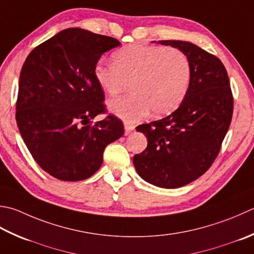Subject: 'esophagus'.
<instances>
[{
  "label": "esophagus",
  "mask_w": 254,
  "mask_h": 254,
  "mask_svg": "<svg viewBox=\"0 0 254 254\" xmlns=\"http://www.w3.org/2000/svg\"><path fill=\"white\" fill-rule=\"evenodd\" d=\"M133 130L134 126H130V124H126V126H124V133H126V135H128Z\"/></svg>",
  "instance_id": "34e87169"
}]
</instances>
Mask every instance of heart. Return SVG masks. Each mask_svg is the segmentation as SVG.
<instances>
[{
  "label": "heart",
  "instance_id": "heart-1",
  "mask_svg": "<svg viewBox=\"0 0 254 254\" xmlns=\"http://www.w3.org/2000/svg\"><path fill=\"white\" fill-rule=\"evenodd\" d=\"M113 64L98 63L93 76L102 90L117 96L131 82L130 96L108 102L111 113L126 122L165 116L180 106L190 86V59L180 49L131 44L112 55Z\"/></svg>",
  "mask_w": 254,
  "mask_h": 254
}]
</instances>
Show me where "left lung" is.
Listing matches in <instances>:
<instances>
[{
    "mask_svg": "<svg viewBox=\"0 0 254 254\" xmlns=\"http://www.w3.org/2000/svg\"><path fill=\"white\" fill-rule=\"evenodd\" d=\"M157 44L186 54L191 67L190 86L170 116L136 127L147 137V147L134 155L133 164L145 182L177 188L200 177L215 161L230 126L233 98L219 58L190 42Z\"/></svg>",
    "mask_w": 254,
    "mask_h": 254,
    "instance_id": "obj_1",
    "label": "left lung"
}]
</instances>
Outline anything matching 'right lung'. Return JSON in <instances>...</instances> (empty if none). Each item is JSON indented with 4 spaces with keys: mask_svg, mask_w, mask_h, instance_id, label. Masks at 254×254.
I'll return each mask as SVG.
<instances>
[{
    "mask_svg": "<svg viewBox=\"0 0 254 254\" xmlns=\"http://www.w3.org/2000/svg\"><path fill=\"white\" fill-rule=\"evenodd\" d=\"M116 38L82 28H67L34 48L19 76L16 122L34 160L55 178L77 182L91 177L103 151L124 134L106 112L103 90L93 76L104 53L120 46Z\"/></svg>",
    "mask_w": 254,
    "mask_h": 254,
    "instance_id": "1",
    "label": "right lung"
}]
</instances>
